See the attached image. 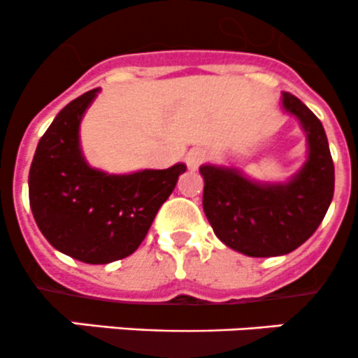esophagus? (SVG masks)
Segmentation results:
<instances>
[{"label":"esophagus","mask_w":358,"mask_h":358,"mask_svg":"<svg viewBox=\"0 0 358 358\" xmlns=\"http://www.w3.org/2000/svg\"><path fill=\"white\" fill-rule=\"evenodd\" d=\"M205 160V151L200 150V148H194V150H189V153L186 155V164L189 171H196Z\"/></svg>","instance_id":"obj_1"}]
</instances>
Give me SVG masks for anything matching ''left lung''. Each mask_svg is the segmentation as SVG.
I'll return each mask as SVG.
<instances>
[{"mask_svg": "<svg viewBox=\"0 0 358 358\" xmlns=\"http://www.w3.org/2000/svg\"><path fill=\"white\" fill-rule=\"evenodd\" d=\"M280 108L306 136V160L284 182L250 179L242 171L205 164L203 212L215 236L250 257L284 256L320 226L334 194V164L320 120L296 95L282 92Z\"/></svg>", "mask_w": 358, "mask_h": 358, "instance_id": "left-lung-1", "label": "left lung"}]
</instances>
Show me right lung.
<instances>
[{"label": "right lung", "mask_w": 358, "mask_h": 358, "mask_svg": "<svg viewBox=\"0 0 358 358\" xmlns=\"http://www.w3.org/2000/svg\"><path fill=\"white\" fill-rule=\"evenodd\" d=\"M101 88L71 101L40 139L29 171V205L52 247L88 264L137 250L186 165L108 174L88 165L80 125Z\"/></svg>", "instance_id": "right-lung-1"}]
</instances>
